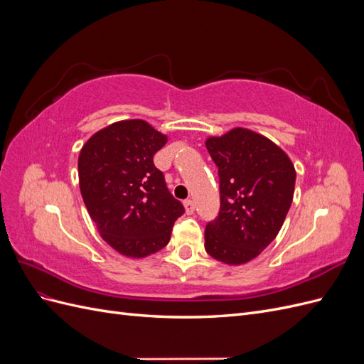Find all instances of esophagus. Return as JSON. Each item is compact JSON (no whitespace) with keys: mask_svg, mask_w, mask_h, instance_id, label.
Listing matches in <instances>:
<instances>
[{"mask_svg":"<svg viewBox=\"0 0 364 364\" xmlns=\"http://www.w3.org/2000/svg\"><path fill=\"white\" fill-rule=\"evenodd\" d=\"M183 206H185V213L188 214V215L194 213L196 205H194V202H193V200H190V199H188V200H185V202H183Z\"/></svg>","mask_w":364,"mask_h":364,"instance_id":"obj_1","label":"esophagus"}]
</instances>
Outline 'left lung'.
<instances>
[{
    "label": "left lung",
    "mask_w": 364,
    "mask_h": 364,
    "mask_svg": "<svg viewBox=\"0 0 364 364\" xmlns=\"http://www.w3.org/2000/svg\"><path fill=\"white\" fill-rule=\"evenodd\" d=\"M205 144L220 178V211L206 225L205 249L220 262L240 266L281 230L293 202L294 165L273 141L245 127Z\"/></svg>",
    "instance_id": "left-lung-1"
}]
</instances>
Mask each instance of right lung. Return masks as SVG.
Returning a JSON list of instances; mask_svg holds the SVG:
<instances>
[{"mask_svg":"<svg viewBox=\"0 0 364 364\" xmlns=\"http://www.w3.org/2000/svg\"><path fill=\"white\" fill-rule=\"evenodd\" d=\"M167 135L144 119L98 130L79 155V183L87 213L106 243L129 258L168 245L183 205L168 191L153 156Z\"/></svg>","mask_w":364,"mask_h":364,"instance_id":"right-lung-1","label":"right lung"}]
</instances>
